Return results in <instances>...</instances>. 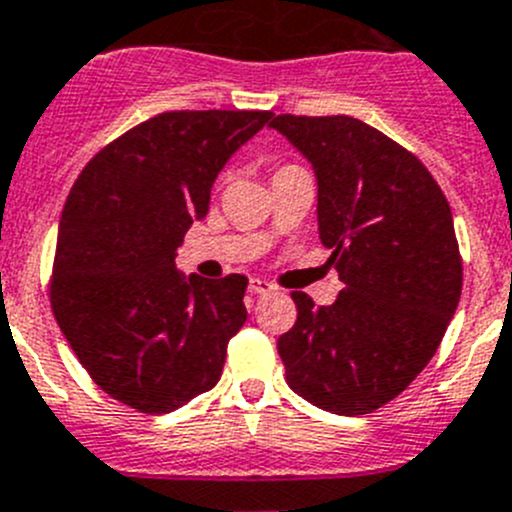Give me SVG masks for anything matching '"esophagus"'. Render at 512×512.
<instances>
[{"label": "esophagus", "mask_w": 512, "mask_h": 512, "mask_svg": "<svg viewBox=\"0 0 512 512\" xmlns=\"http://www.w3.org/2000/svg\"><path fill=\"white\" fill-rule=\"evenodd\" d=\"M275 290V285L267 280H260V277H252L250 280V292L252 295H267V292Z\"/></svg>", "instance_id": "esophagus-1"}]
</instances>
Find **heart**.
Returning a JSON list of instances; mask_svg holds the SVG:
<instances>
[{"label": "heart", "instance_id": "1", "mask_svg": "<svg viewBox=\"0 0 512 512\" xmlns=\"http://www.w3.org/2000/svg\"><path fill=\"white\" fill-rule=\"evenodd\" d=\"M282 167H292V165H282ZM282 167H277V170H282ZM277 170H275V172H277Z\"/></svg>", "mask_w": 512, "mask_h": 512}]
</instances>
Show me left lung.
<instances>
[{
  "label": "left lung",
  "mask_w": 512,
  "mask_h": 512,
  "mask_svg": "<svg viewBox=\"0 0 512 512\" xmlns=\"http://www.w3.org/2000/svg\"><path fill=\"white\" fill-rule=\"evenodd\" d=\"M317 175V222L342 280L332 305L292 292L277 352L287 385L322 410L365 415L398 398L440 347L463 290L453 212L410 150L347 114H277Z\"/></svg>",
  "instance_id": "left-lung-1"
}]
</instances>
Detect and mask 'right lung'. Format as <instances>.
<instances>
[{
  "instance_id": "1",
  "label": "right lung",
  "mask_w": 512,
  "mask_h": 512,
  "mask_svg": "<svg viewBox=\"0 0 512 512\" xmlns=\"http://www.w3.org/2000/svg\"><path fill=\"white\" fill-rule=\"evenodd\" d=\"M272 119L262 109H172L104 145L59 220L49 302L109 398L162 415L215 388L247 320V277L182 280L175 252L210 207L217 172Z\"/></svg>"
}]
</instances>
